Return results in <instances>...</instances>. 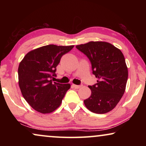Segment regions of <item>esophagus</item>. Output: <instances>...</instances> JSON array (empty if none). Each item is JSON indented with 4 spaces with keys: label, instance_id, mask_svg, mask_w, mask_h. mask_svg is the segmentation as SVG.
I'll list each match as a JSON object with an SVG mask.
<instances>
[{
    "label": "esophagus",
    "instance_id": "esophagus-1",
    "mask_svg": "<svg viewBox=\"0 0 146 146\" xmlns=\"http://www.w3.org/2000/svg\"><path fill=\"white\" fill-rule=\"evenodd\" d=\"M72 86L74 88L76 89H78L80 88H81L82 86V85H76V84H72Z\"/></svg>",
    "mask_w": 146,
    "mask_h": 146
}]
</instances>
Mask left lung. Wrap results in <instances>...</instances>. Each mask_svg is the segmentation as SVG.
Segmentation results:
<instances>
[{"label":"left lung","mask_w":146,"mask_h":146,"mask_svg":"<svg viewBox=\"0 0 146 146\" xmlns=\"http://www.w3.org/2000/svg\"><path fill=\"white\" fill-rule=\"evenodd\" d=\"M92 64L96 84L89 86L91 95L84 100L86 107L96 113L109 112L116 106L124 94L128 76L121 51L109 42L91 41L76 46Z\"/></svg>","instance_id":"left-lung-1"}]
</instances>
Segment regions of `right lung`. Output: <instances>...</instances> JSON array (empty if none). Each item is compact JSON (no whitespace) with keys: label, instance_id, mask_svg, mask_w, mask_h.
<instances>
[{"label":"right lung","instance_id":"right-lung-1","mask_svg":"<svg viewBox=\"0 0 146 146\" xmlns=\"http://www.w3.org/2000/svg\"><path fill=\"white\" fill-rule=\"evenodd\" d=\"M74 46L49 44L30 51L19 64V84L24 98L34 110L49 113L60 106L70 88V84H60L56 76V66L62 56Z\"/></svg>","mask_w":146,"mask_h":146}]
</instances>
